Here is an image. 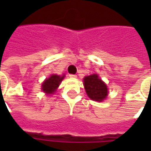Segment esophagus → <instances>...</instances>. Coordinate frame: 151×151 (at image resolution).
I'll list each match as a JSON object with an SVG mask.
<instances>
[{
  "mask_svg": "<svg viewBox=\"0 0 151 151\" xmlns=\"http://www.w3.org/2000/svg\"><path fill=\"white\" fill-rule=\"evenodd\" d=\"M69 76L70 77V78H76V75H73V74H70V75H69Z\"/></svg>",
  "mask_w": 151,
  "mask_h": 151,
  "instance_id": "esophagus-1",
  "label": "esophagus"
}]
</instances>
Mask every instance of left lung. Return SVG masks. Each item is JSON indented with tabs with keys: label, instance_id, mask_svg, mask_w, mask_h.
<instances>
[{
	"label": "left lung",
	"instance_id": "left-lung-1",
	"mask_svg": "<svg viewBox=\"0 0 151 151\" xmlns=\"http://www.w3.org/2000/svg\"><path fill=\"white\" fill-rule=\"evenodd\" d=\"M84 86L87 96L91 100L101 101L107 96V86L96 74L85 77Z\"/></svg>",
	"mask_w": 151,
	"mask_h": 151
}]
</instances>
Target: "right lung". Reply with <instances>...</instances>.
Returning a JSON list of instances; mask_svg holds the SVG:
<instances>
[{"label": "right lung", "mask_w": 151, "mask_h": 151, "mask_svg": "<svg viewBox=\"0 0 151 151\" xmlns=\"http://www.w3.org/2000/svg\"><path fill=\"white\" fill-rule=\"evenodd\" d=\"M65 76H60L58 75H52L50 78L46 79L42 85V90L48 94H53L57 87L60 86Z\"/></svg>", "instance_id": "1"}]
</instances>
